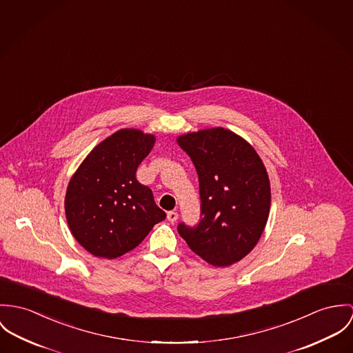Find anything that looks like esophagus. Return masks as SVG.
Wrapping results in <instances>:
<instances>
[{"mask_svg": "<svg viewBox=\"0 0 353 353\" xmlns=\"http://www.w3.org/2000/svg\"><path fill=\"white\" fill-rule=\"evenodd\" d=\"M177 219H179V214H177L176 211H169V212H168V221H169V222L174 223Z\"/></svg>", "mask_w": 353, "mask_h": 353, "instance_id": "obj_1", "label": "esophagus"}]
</instances>
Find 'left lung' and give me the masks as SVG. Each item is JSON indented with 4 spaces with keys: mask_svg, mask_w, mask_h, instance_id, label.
I'll use <instances>...</instances> for the list:
<instances>
[{
    "mask_svg": "<svg viewBox=\"0 0 353 353\" xmlns=\"http://www.w3.org/2000/svg\"><path fill=\"white\" fill-rule=\"evenodd\" d=\"M199 177L200 222L177 230L192 252L214 267H228L253 250L271 208L267 169L253 146L223 127L177 138Z\"/></svg>",
    "mask_w": 353,
    "mask_h": 353,
    "instance_id": "obj_1",
    "label": "left lung"
}]
</instances>
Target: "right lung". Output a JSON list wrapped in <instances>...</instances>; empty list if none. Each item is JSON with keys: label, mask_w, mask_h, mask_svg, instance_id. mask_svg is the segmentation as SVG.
<instances>
[{"label": "right lung", "mask_w": 353, "mask_h": 353, "mask_svg": "<svg viewBox=\"0 0 353 353\" xmlns=\"http://www.w3.org/2000/svg\"><path fill=\"white\" fill-rule=\"evenodd\" d=\"M154 143L153 134L121 128L100 142L72 176L65 196L66 219L90 254L120 257L165 219L152 190L135 177Z\"/></svg>", "instance_id": "obj_1"}]
</instances>
